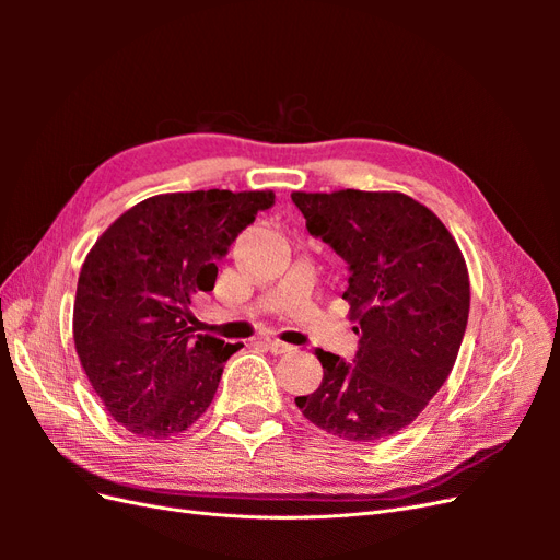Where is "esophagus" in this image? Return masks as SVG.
<instances>
[{"mask_svg": "<svg viewBox=\"0 0 560 560\" xmlns=\"http://www.w3.org/2000/svg\"><path fill=\"white\" fill-rule=\"evenodd\" d=\"M266 348L273 352V354H284V352H294V346L280 341V338H266Z\"/></svg>", "mask_w": 560, "mask_h": 560, "instance_id": "1", "label": "esophagus"}]
</instances>
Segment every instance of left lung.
Wrapping results in <instances>:
<instances>
[{"label": "left lung", "instance_id": "8db88e82", "mask_svg": "<svg viewBox=\"0 0 560 560\" xmlns=\"http://www.w3.org/2000/svg\"><path fill=\"white\" fill-rule=\"evenodd\" d=\"M313 235L348 264L352 364L315 350L325 369L296 406L348 442H376L422 413L453 371L469 315V273L451 231L399 191H294Z\"/></svg>", "mask_w": 560, "mask_h": 560}]
</instances>
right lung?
Returning <instances> with one entry per match:
<instances>
[{
	"label": "right lung",
	"mask_w": 560,
	"mask_h": 560,
	"mask_svg": "<svg viewBox=\"0 0 560 560\" xmlns=\"http://www.w3.org/2000/svg\"><path fill=\"white\" fill-rule=\"evenodd\" d=\"M273 191L151 196L100 235L81 266L74 348L109 416L135 436L191 428L241 343L194 336V299L212 292L217 261Z\"/></svg>",
	"instance_id": "1"
}]
</instances>
